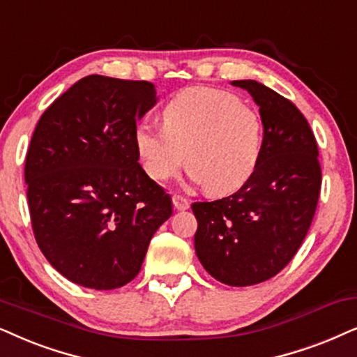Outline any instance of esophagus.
<instances>
[{"label":"esophagus","mask_w":357,"mask_h":357,"mask_svg":"<svg viewBox=\"0 0 357 357\" xmlns=\"http://www.w3.org/2000/svg\"><path fill=\"white\" fill-rule=\"evenodd\" d=\"M172 202H174V208H175V210H178V211L187 210V208L190 206V203H188L187 198H183V197H180V195H174L172 197Z\"/></svg>","instance_id":"1"}]
</instances>
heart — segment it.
<instances>
[{
    "label": "heart",
    "mask_w": 357,
    "mask_h": 357,
    "mask_svg": "<svg viewBox=\"0 0 357 357\" xmlns=\"http://www.w3.org/2000/svg\"><path fill=\"white\" fill-rule=\"evenodd\" d=\"M162 128L142 123L134 146L155 182L177 177L185 165L210 195H226L248 182L262 151V121L238 96L208 86H190L167 101Z\"/></svg>",
    "instance_id": "heart-1"
}]
</instances>
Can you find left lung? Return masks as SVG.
Segmentation results:
<instances>
[{
    "instance_id": "left-lung-1",
    "label": "left lung",
    "mask_w": 357,
    "mask_h": 357,
    "mask_svg": "<svg viewBox=\"0 0 357 357\" xmlns=\"http://www.w3.org/2000/svg\"><path fill=\"white\" fill-rule=\"evenodd\" d=\"M259 105L264 124L257 167L233 195L192 205L195 251L226 285L261 284L302 246L317 211L321 167L317 139L290 100L256 80H236Z\"/></svg>"
}]
</instances>
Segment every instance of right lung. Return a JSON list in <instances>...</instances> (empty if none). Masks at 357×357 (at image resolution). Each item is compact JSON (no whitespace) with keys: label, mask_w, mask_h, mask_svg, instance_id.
<instances>
[{"label":"right lung","mask_w":357,"mask_h":357,"mask_svg":"<svg viewBox=\"0 0 357 357\" xmlns=\"http://www.w3.org/2000/svg\"><path fill=\"white\" fill-rule=\"evenodd\" d=\"M151 82L88 75L40 116L26 154L31 223L55 271L95 290L141 271L172 198L139 164L134 131L155 105Z\"/></svg>","instance_id":"obj_1"}]
</instances>
